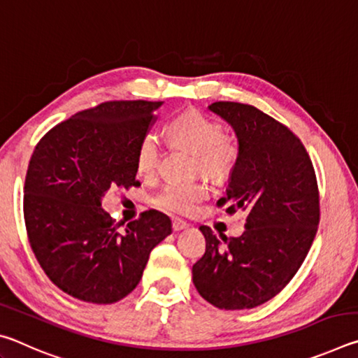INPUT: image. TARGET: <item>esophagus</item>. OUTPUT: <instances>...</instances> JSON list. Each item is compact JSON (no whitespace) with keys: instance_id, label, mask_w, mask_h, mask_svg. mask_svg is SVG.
Instances as JSON below:
<instances>
[{"instance_id":"esophagus-1","label":"esophagus","mask_w":358,"mask_h":358,"mask_svg":"<svg viewBox=\"0 0 358 358\" xmlns=\"http://www.w3.org/2000/svg\"><path fill=\"white\" fill-rule=\"evenodd\" d=\"M186 227H187V224H186L185 221H181V220H173V221H172L173 232H178V230H183V229H186Z\"/></svg>"}]
</instances>
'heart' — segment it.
I'll return each mask as SVG.
<instances>
[{
	"label": "heart",
	"mask_w": 358,
	"mask_h": 358,
	"mask_svg": "<svg viewBox=\"0 0 358 358\" xmlns=\"http://www.w3.org/2000/svg\"><path fill=\"white\" fill-rule=\"evenodd\" d=\"M171 142L194 153V171L208 178L227 180L238 166L241 148L237 137L224 134L221 123L199 110H186L171 120L167 126ZM161 159V142L157 136L145 134L138 142L136 164L143 177L155 175ZM208 197V186L202 180L189 183H167L157 191L151 202L155 207L175 215H189Z\"/></svg>",
	"instance_id": "1"
}]
</instances>
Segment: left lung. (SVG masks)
Segmentation results:
<instances>
[{
    "instance_id": "left-lung-1",
    "label": "left lung",
    "mask_w": 358,
    "mask_h": 358,
    "mask_svg": "<svg viewBox=\"0 0 358 358\" xmlns=\"http://www.w3.org/2000/svg\"><path fill=\"white\" fill-rule=\"evenodd\" d=\"M232 126L238 166L216 205L246 213L240 237L201 226L207 248L192 265L197 292L220 310H250L273 299L299 271L316 237L320 205L316 172L299 137L254 106L217 101L210 107Z\"/></svg>"
}]
</instances>
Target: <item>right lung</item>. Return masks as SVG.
<instances>
[{
  "label": "right lung",
  "instance_id": "right-lung-1",
  "mask_svg": "<svg viewBox=\"0 0 358 358\" xmlns=\"http://www.w3.org/2000/svg\"><path fill=\"white\" fill-rule=\"evenodd\" d=\"M162 102L108 101L62 121L41 138L29 159L23 216L41 268L74 299L108 305L141 281L150 252L171 235L156 210L120 229L101 208L113 187L141 186L138 142Z\"/></svg>",
  "mask_w": 358,
  "mask_h": 358
}]
</instances>
